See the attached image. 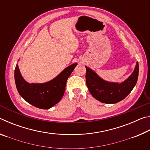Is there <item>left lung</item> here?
<instances>
[{
  "label": "left lung",
  "mask_w": 150,
  "mask_h": 150,
  "mask_svg": "<svg viewBox=\"0 0 150 150\" xmlns=\"http://www.w3.org/2000/svg\"><path fill=\"white\" fill-rule=\"evenodd\" d=\"M86 67V83L90 93L96 100L106 104H115L125 98L138 81L139 65L136 63L133 73L121 83L107 82L101 79L90 68Z\"/></svg>",
  "instance_id": "1"
}]
</instances>
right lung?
Wrapping results in <instances>:
<instances>
[{"label":"right lung","mask_w":150,"mask_h":150,"mask_svg":"<svg viewBox=\"0 0 150 150\" xmlns=\"http://www.w3.org/2000/svg\"><path fill=\"white\" fill-rule=\"evenodd\" d=\"M77 63H73L63 71L54 79L44 83H28L20 72L18 65L14 70L15 83L20 95L35 107L49 109L62 99L65 91L67 80Z\"/></svg>","instance_id":"obj_1"}]
</instances>
